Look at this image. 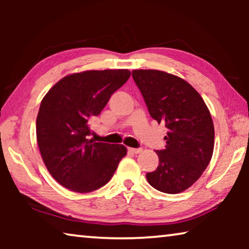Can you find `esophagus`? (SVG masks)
I'll return each instance as SVG.
<instances>
[{
  "instance_id": "esophagus-1",
  "label": "esophagus",
  "mask_w": 249,
  "mask_h": 249,
  "mask_svg": "<svg viewBox=\"0 0 249 249\" xmlns=\"http://www.w3.org/2000/svg\"><path fill=\"white\" fill-rule=\"evenodd\" d=\"M128 151L132 154H140L142 153V148H128Z\"/></svg>"
}]
</instances>
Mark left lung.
<instances>
[{"mask_svg":"<svg viewBox=\"0 0 249 249\" xmlns=\"http://www.w3.org/2000/svg\"><path fill=\"white\" fill-rule=\"evenodd\" d=\"M150 116L167 128L166 148L156 150L159 165L146 175L156 190L180 193L208 167L214 149V125L197 91L185 80L160 70H133Z\"/></svg>","mask_w":249,"mask_h":249,"instance_id":"obj_1","label":"left lung"}]
</instances>
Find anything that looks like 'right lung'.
I'll use <instances>...</instances> for the list:
<instances>
[{
	"label": "right lung",
	"instance_id": "right-lung-1",
	"mask_svg": "<svg viewBox=\"0 0 249 249\" xmlns=\"http://www.w3.org/2000/svg\"><path fill=\"white\" fill-rule=\"evenodd\" d=\"M130 77L127 69L72 73L54 84L40 103L37 142L45 166L58 183L88 193L107 184L127 153L124 145L88 140L89 122Z\"/></svg>",
	"mask_w": 249,
	"mask_h": 249
}]
</instances>
